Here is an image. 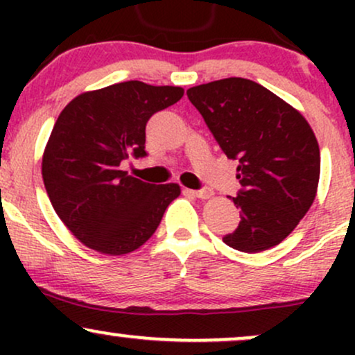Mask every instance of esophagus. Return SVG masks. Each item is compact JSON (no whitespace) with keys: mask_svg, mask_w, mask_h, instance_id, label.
Segmentation results:
<instances>
[{"mask_svg":"<svg viewBox=\"0 0 355 355\" xmlns=\"http://www.w3.org/2000/svg\"><path fill=\"white\" fill-rule=\"evenodd\" d=\"M190 193L197 198H210L214 195V191L209 189H200V190H190Z\"/></svg>","mask_w":355,"mask_h":355,"instance_id":"34e87169","label":"esophagus"}]
</instances>
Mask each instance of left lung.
Listing matches in <instances>:
<instances>
[{
  "label": "left lung",
  "mask_w": 355,
  "mask_h": 355,
  "mask_svg": "<svg viewBox=\"0 0 355 355\" xmlns=\"http://www.w3.org/2000/svg\"><path fill=\"white\" fill-rule=\"evenodd\" d=\"M187 95L223 153L239 160L234 202L240 223L223 242L247 254L280 243L315 198L320 150L312 128L295 108L252 80L211 81Z\"/></svg>",
  "instance_id": "obj_1"
}]
</instances>
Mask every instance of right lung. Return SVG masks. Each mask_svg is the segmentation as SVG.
Listing matches in <instances>:
<instances>
[{"instance_id": "1", "label": "right lung", "mask_w": 355, "mask_h": 355, "mask_svg": "<svg viewBox=\"0 0 355 355\" xmlns=\"http://www.w3.org/2000/svg\"><path fill=\"white\" fill-rule=\"evenodd\" d=\"M182 96L180 87L132 80L83 93L60 113L43 155L44 189L87 247L108 255L137 250L180 195L177 183H146L120 165L146 157V121Z\"/></svg>"}]
</instances>
